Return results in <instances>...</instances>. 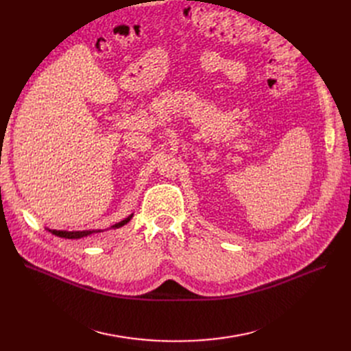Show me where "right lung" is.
I'll list each match as a JSON object with an SVG mask.
<instances>
[{
	"instance_id": "add662e5",
	"label": "right lung",
	"mask_w": 351,
	"mask_h": 351,
	"mask_svg": "<svg viewBox=\"0 0 351 351\" xmlns=\"http://www.w3.org/2000/svg\"><path fill=\"white\" fill-rule=\"evenodd\" d=\"M131 217L132 215H130V217H127L125 220H123V221H120V223H117V224H114L112 226V228H120V227H123L124 224H127L130 220H131ZM53 232L54 236H57V237H61V239H82V237H87V236H90V234H93V232H101L103 230H86V231H60V230H49Z\"/></svg>"
}]
</instances>
